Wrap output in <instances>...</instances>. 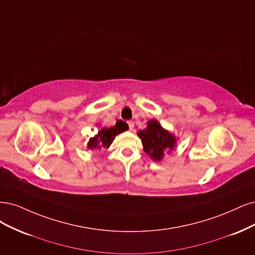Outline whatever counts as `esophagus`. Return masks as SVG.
Returning a JSON list of instances; mask_svg holds the SVG:
<instances>
[{
    "label": "esophagus",
    "mask_w": 255,
    "mask_h": 255,
    "mask_svg": "<svg viewBox=\"0 0 255 255\" xmlns=\"http://www.w3.org/2000/svg\"><path fill=\"white\" fill-rule=\"evenodd\" d=\"M127 124L129 126V130H133L134 127V123L132 121H127Z\"/></svg>",
    "instance_id": "obj_1"
}]
</instances>
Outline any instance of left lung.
<instances>
[{"instance_id":"obj_1","label":"left lung","mask_w":255,"mask_h":255,"mask_svg":"<svg viewBox=\"0 0 255 255\" xmlns=\"http://www.w3.org/2000/svg\"><path fill=\"white\" fill-rule=\"evenodd\" d=\"M137 135L142 139L144 151L155 161L162 160L165 152L174 149L176 145V137L153 120L148 122L147 128L139 130Z\"/></svg>"}]
</instances>
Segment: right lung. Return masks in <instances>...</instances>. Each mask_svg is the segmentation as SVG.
<instances>
[{
    "label": "right lung",
    "mask_w": 255,
    "mask_h": 255,
    "mask_svg": "<svg viewBox=\"0 0 255 255\" xmlns=\"http://www.w3.org/2000/svg\"><path fill=\"white\" fill-rule=\"evenodd\" d=\"M127 129L126 126L122 124L121 122H117L116 126L110 128H103L98 131V133L90 139L88 143L89 149H101V148H108L113 142L114 137L119 133L123 132Z\"/></svg>",
    "instance_id": "add662e5"
}]
</instances>
